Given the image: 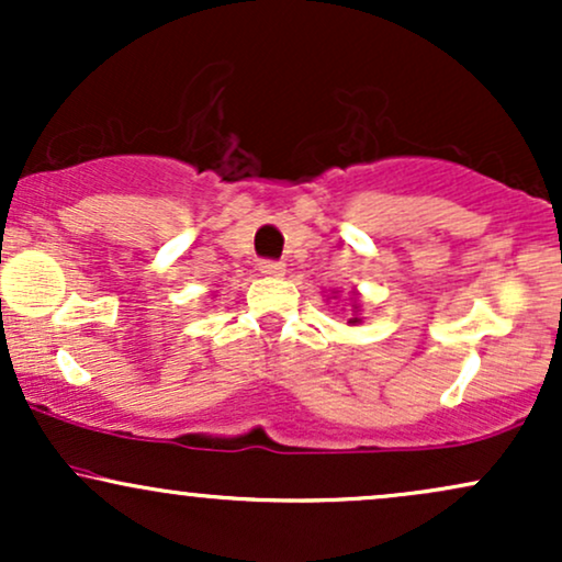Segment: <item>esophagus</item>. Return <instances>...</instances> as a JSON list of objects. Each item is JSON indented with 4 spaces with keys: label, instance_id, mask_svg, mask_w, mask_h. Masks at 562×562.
<instances>
[{
    "label": "esophagus",
    "instance_id": "esophagus-1",
    "mask_svg": "<svg viewBox=\"0 0 562 562\" xmlns=\"http://www.w3.org/2000/svg\"><path fill=\"white\" fill-rule=\"evenodd\" d=\"M259 272L263 277H282V274H285V263H282V261H261Z\"/></svg>",
    "mask_w": 562,
    "mask_h": 562
}]
</instances>
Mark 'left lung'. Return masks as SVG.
Segmentation results:
<instances>
[{
    "label": "left lung",
    "mask_w": 562,
    "mask_h": 562,
    "mask_svg": "<svg viewBox=\"0 0 562 562\" xmlns=\"http://www.w3.org/2000/svg\"><path fill=\"white\" fill-rule=\"evenodd\" d=\"M340 295V290H333L330 295H327V301L330 299H338ZM351 319H348V325H362V317H359V314H362V299H359V293L357 290H351Z\"/></svg>",
    "instance_id": "1"
}]
</instances>
